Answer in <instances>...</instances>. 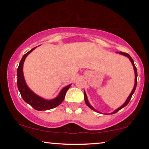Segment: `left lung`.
<instances>
[{
    "label": "left lung",
    "instance_id": "1",
    "mask_svg": "<svg viewBox=\"0 0 149 149\" xmlns=\"http://www.w3.org/2000/svg\"><path fill=\"white\" fill-rule=\"evenodd\" d=\"M117 54H121V55H123V56H125V57H127V58H129V60H130V62H132V66H133V68H134V74H135V83H134V88H133V89H132V92L130 93V95H129V96L127 97V100H126V101L125 102V103H124L122 105V106H121V107H120L119 108H118V109H116L115 111H114L113 112H112V113H109V114H111H111H115V113H117V112L119 111V110H121V109H123V107H125V106H127V104L129 103V102H130V99H131V97H132V95H133V93H134V91H135V90H136V85H137V76H138V74H137V69H136V66H135V65H134V62L133 59L132 58V57L130 56L129 54H126V53H123V52H117ZM84 97H85V104H86L87 105V107L90 108L91 109H92L93 111H95V112H97V113H99V112L97 111L96 109H95L94 108H93V107H92V106H91L90 104H89V101H88V99H87V94H86V93H85V91H84ZM109 114H106V115H109Z\"/></svg>",
    "mask_w": 149,
    "mask_h": 149
}]
</instances>
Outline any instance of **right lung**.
I'll return each mask as SVG.
<instances>
[{"mask_svg": "<svg viewBox=\"0 0 149 149\" xmlns=\"http://www.w3.org/2000/svg\"><path fill=\"white\" fill-rule=\"evenodd\" d=\"M36 47H34L30 50L29 52L26 53L22 57L21 61H20L19 66H18L17 70V87L19 89L20 94H21L22 98L26 103L29 104L32 108L36 111H46V110H50L54 108L58 107L60 105L62 101L64 100L65 95H66V91H68L69 87H70L71 84L67 85V86L63 87L62 90L60 91L58 96L52 100H47L42 98V97L36 95L30 89L26 84L25 79H24V72H23V66L24 61L26 58L33 51Z\"/></svg>", "mask_w": 149, "mask_h": 149, "instance_id": "obj_1", "label": "right lung"}]
</instances>
